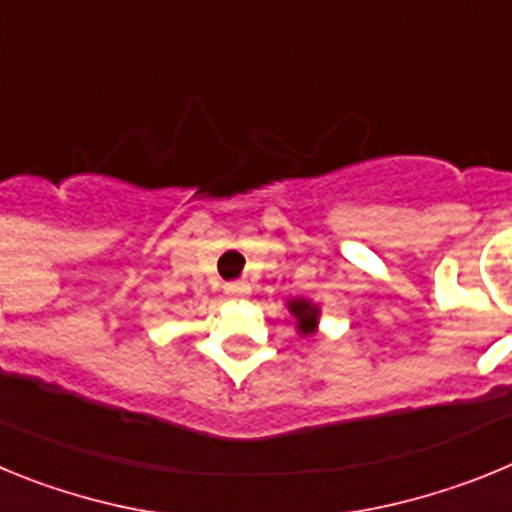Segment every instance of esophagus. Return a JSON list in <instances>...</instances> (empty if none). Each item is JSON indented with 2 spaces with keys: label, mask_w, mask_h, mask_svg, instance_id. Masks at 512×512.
<instances>
[{
  "label": "esophagus",
  "mask_w": 512,
  "mask_h": 512,
  "mask_svg": "<svg viewBox=\"0 0 512 512\" xmlns=\"http://www.w3.org/2000/svg\"><path fill=\"white\" fill-rule=\"evenodd\" d=\"M251 292V284L248 282H228L225 284V295H233V297H241Z\"/></svg>",
  "instance_id": "esophagus-1"
}]
</instances>
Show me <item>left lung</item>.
Returning <instances> with one entry per match:
<instances>
[{
    "instance_id": "1",
    "label": "left lung",
    "mask_w": 512,
    "mask_h": 512,
    "mask_svg": "<svg viewBox=\"0 0 512 512\" xmlns=\"http://www.w3.org/2000/svg\"><path fill=\"white\" fill-rule=\"evenodd\" d=\"M289 315L295 318V328L297 336H312V333H318L320 325V305L318 302L307 300V297H295V300L287 302Z\"/></svg>"
}]
</instances>
